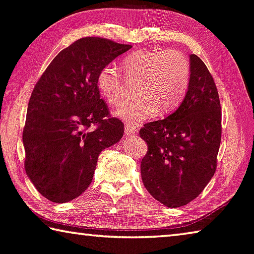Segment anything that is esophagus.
I'll list each match as a JSON object with an SVG mask.
<instances>
[{
  "mask_svg": "<svg viewBox=\"0 0 254 254\" xmlns=\"http://www.w3.org/2000/svg\"><path fill=\"white\" fill-rule=\"evenodd\" d=\"M124 131L127 135H132L137 133V127H135L134 124L131 123H126V127H124Z\"/></svg>",
  "mask_w": 254,
  "mask_h": 254,
  "instance_id": "1",
  "label": "esophagus"
}]
</instances>
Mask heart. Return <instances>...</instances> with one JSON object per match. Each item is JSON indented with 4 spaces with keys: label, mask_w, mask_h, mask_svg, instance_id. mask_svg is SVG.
I'll return each instance as SVG.
<instances>
[{
    "label": "heart",
    "mask_w": 254,
    "mask_h": 254,
    "mask_svg": "<svg viewBox=\"0 0 254 254\" xmlns=\"http://www.w3.org/2000/svg\"><path fill=\"white\" fill-rule=\"evenodd\" d=\"M124 76L113 66L101 69L98 86L113 106H120L135 85L137 98L121 106L116 116L139 123L157 115L169 114L179 107L190 82V66L177 50H139L122 60Z\"/></svg>",
    "instance_id": "obj_1"
}]
</instances>
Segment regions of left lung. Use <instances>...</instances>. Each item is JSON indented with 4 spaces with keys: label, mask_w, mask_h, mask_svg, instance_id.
Returning <instances> with one entry per match:
<instances>
[{
    "label": "left lung",
    "mask_w": 254,
    "mask_h": 254,
    "mask_svg": "<svg viewBox=\"0 0 254 254\" xmlns=\"http://www.w3.org/2000/svg\"><path fill=\"white\" fill-rule=\"evenodd\" d=\"M139 133L148 146L140 168L149 194L169 207L197 197L217 170L221 142L218 90L199 57L190 55V82L180 107L143 124Z\"/></svg>",
    "instance_id": "obj_1"
}]
</instances>
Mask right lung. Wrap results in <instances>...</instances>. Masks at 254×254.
<instances>
[{
    "label": "right lung",
    "instance_id": "right-lung-1",
    "mask_svg": "<svg viewBox=\"0 0 254 254\" xmlns=\"http://www.w3.org/2000/svg\"><path fill=\"white\" fill-rule=\"evenodd\" d=\"M131 48L83 37L60 51L34 86L22 131L24 163L34 186L51 202L84 192L101 150L123 137L124 123L100 98L98 75Z\"/></svg>",
    "mask_w": 254,
    "mask_h": 254
}]
</instances>
